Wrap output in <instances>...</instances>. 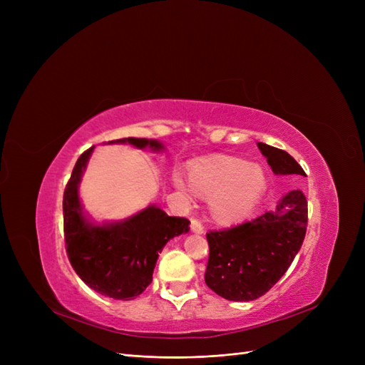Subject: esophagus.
Segmentation results:
<instances>
[{"mask_svg": "<svg viewBox=\"0 0 365 365\" xmlns=\"http://www.w3.org/2000/svg\"><path fill=\"white\" fill-rule=\"evenodd\" d=\"M190 228H192L193 233H196V235H202L204 233V225L197 219H192Z\"/></svg>", "mask_w": 365, "mask_h": 365, "instance_id": "1", "label": "esophagus"}]
</instances>
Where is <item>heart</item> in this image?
Returning <instances> with one entry per match:
<instances>
[{
    "label": "heart",
    "instance_id": "b5f03b06",
    "mask_svg": "<svg viewBox=\"0 0 365 365\" xmlns=\"http://www.w3.org/2000/svg\"><path fill=\"white\" fill-rule=\"evenodd\" d=\"M172 181L185 196H212L210 210L220 222L248 216L267 190V175L260 165L236 158L196 163L190 169V178L175 170Z\"/></svg>",
    "mask_w": 365,
    "mask_h": 365
}]
</instances>
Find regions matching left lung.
Returning a JSON list of instances; mask_svg holds the SVG:
<instances>
[{
    "instance_id": "obj_1",
    "label": "left lung",
    "mask_w": 365,
    "mask_h": 365,
    "mask_svg": "<svg viewBox=\"0 0 365 365\" xmlns=\"http://www.w3.org/2000/svg\"><path fill=\"white\" fill-rule=\"evenodd\" d=\"M275 175L304 170L288 152L257 143ZM307 201L302 190H291L274 210L248 222L210 231L205 283L230 302H251L268 292L288 271L306 236Z\"/></svg>"
}]
</instances>
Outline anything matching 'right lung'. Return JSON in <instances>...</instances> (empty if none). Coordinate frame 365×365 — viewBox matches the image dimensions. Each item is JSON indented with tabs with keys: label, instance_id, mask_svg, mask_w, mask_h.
<instances>
[{
	"label": "right lung",
	"instance_id": "add662e5",
	"mask_svg": "<svg viewBox=\"0 0 365 365\" xmlns=\"http://www.w3.org/2000/svg\"><path fill=\"white\" fill-rule=\"evenodd\" d=\"M130 145L153 152L164 149L158 140L120 138L108 145ZM94 146L77 160L63 192V233L76 274L96 292L114 300H132L152 282L158 254L176 236L189 233V219L175 217L157 205H148L117 222L97 224L88 217L79 184Z\"/></svg>",
	"mask_w": 365,
	"mask_h": 365
}]
</instances>
